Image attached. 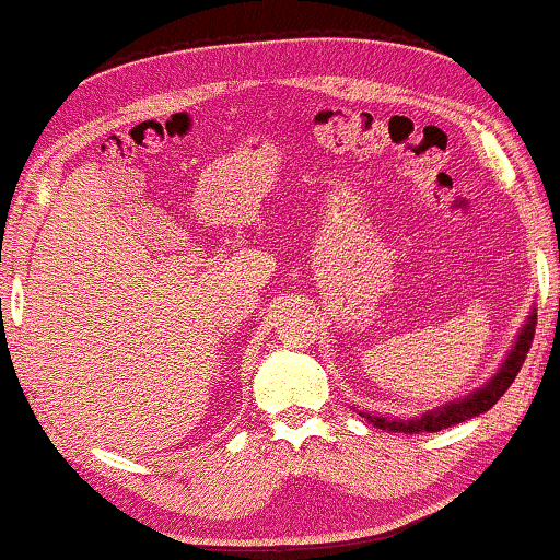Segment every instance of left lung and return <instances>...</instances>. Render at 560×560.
<instances>
[{"mask_svg":"<svg viewBox=\"0 0 560 560\" xmlns=\"http://www.w3.org/2000/svg\"><path fill=\"white\" fill-rule=\"evenodd\" d=\"M536 316L538 312L533 308L528 314V319L515 337V345L511 352L505 354L503 364L498 366V372L490 377L486 385L472 389L470 395H465L460 399H453V402L435 407V410H428L422 415L412 417V420H399V417H382V415H372V412H360L366 422H372L374 428L380 430H389V432H405V435H417V432H438L445 428H453L457 422L470 420V417H478L482 412H488L500 397L505 395V389L513 385V380L518 377L521 366L528 357V349L533 345V334H536Z\"/></svg>","mask_w":560,"mask_h":560,"instance_id":"left-lung-1","label":"left lung"}]
</instances>
